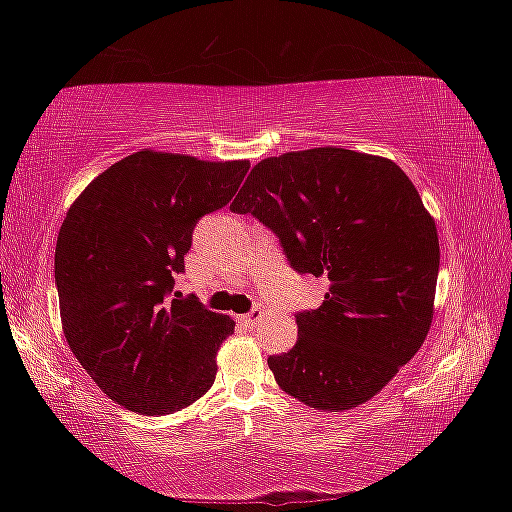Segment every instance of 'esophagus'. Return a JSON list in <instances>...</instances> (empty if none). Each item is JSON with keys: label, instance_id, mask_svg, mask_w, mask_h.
<instances>
[{"label": "esophagus", "instance_id": "obj_1", "mask_svg": "<svg viewBox=\"0 0 512 512\" xmlns=\"http://www.w3.org/2000/svg\"><path fill=\"white\" fill-rule=\"evenodd\" d=\"M239 320H241V325H246V327H255L259 320H262V309H253V311H248V314H244V316H239Z\"/></svg>", "mask_w": 512, "mask_h": 512}]
</instances>
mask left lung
Listing matches in <instances>:
<instances>
[{
	"instance_id": "obj_1",
	"label": "left lung",
	"mask_w": 512,
	"mask_h": 512,
	"mask_svg": "<svg viewBox=\"0 0 512 512\" xmlns=\"http://www.w3.org/2000/svg\"><path fill=\"white\" fill-rule=\"evenodd\" d=\"M255 216L296 273L329 280L296 314L298 341L268 357L311 409L368 402L427 339L440 266L436 223L395 162L336 146L266 158L230 205Z\"/></svg>"
}]
</instances>
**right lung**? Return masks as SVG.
<instances>
[{
  "label": "right lung",
  "instance_id": "add662e5",
  "mask_svg": "<svg viewBox=\"0 0 512 512\" xmlns=\"http://www.w3.org/2000/svg\"><path fill=\"white\" fill-rule=\"evenodd\" d=\"M250 162L140 151L112 164L69 207L56 244L67 345L112 402L167 415L203 397L235 320L194 293L185 273L196 223L237 194Z\"/></svg>",
  "mask_w": 512,
  "mask_h": 512
}]
</instances>
